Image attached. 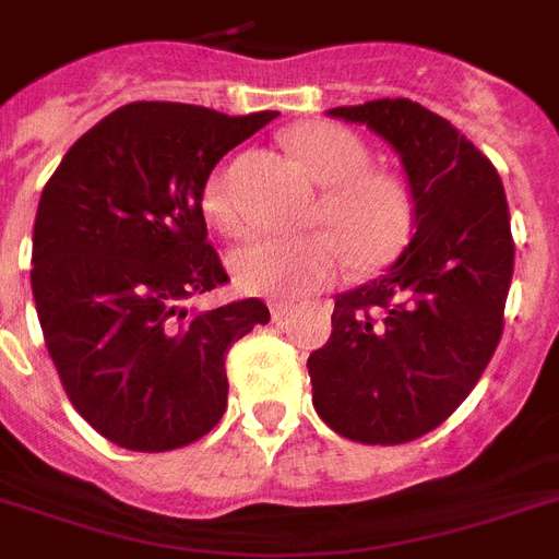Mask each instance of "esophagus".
<instances>
[{"label": "esophagus", "instance_id": "obj_1", "mask_svg": "<svg viewBox=\"0 0 559 559\" xmlns=\"http://www.w3.org/2000/svg\"><path fill=\"white\" fill-rule=\"evenodd\" d=\"M289 305L287 301H278V298H272L270 301V316H272V322H281L284 316H287Z\"/></svg>", "mask_w": 559, "mask_h": 559}]
</instances>
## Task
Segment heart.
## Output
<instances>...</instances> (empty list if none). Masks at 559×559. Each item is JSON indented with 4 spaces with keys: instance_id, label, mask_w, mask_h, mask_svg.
<instances>
[{
    "instance_id": "heart-1",
    "label": "heart",
    "mask_w": 559,
    "mask_h": 559,
    "mask_svg": "<svg viewBox=\"0 0 559 559\" xmlns=\"http://www.w3.org/2000/svg\"><path fill=\"white\" fill-rule=\"evenodd\" d=\"M287 147L324 186L305 237H254L231 254V275L246 293L298 298L340 278L345 258L354 270H377L406 246L412 193L389 170L368 168L371 153L357 133L331 121H305L287 133ZM202 214L223 235L240 231L231 186L223 170L202 188Z\"/></svg>"
}]
</instances>
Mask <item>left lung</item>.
I'll list each match as a JSON object with an SVG mask.
<instances>
[{
    "label": "left lung",
    "instance_id": "8db88e82",
    "mask_svg": "<svg viewBox=\"0 0 559 559\" xmlns=\"http://www.w3.org/2000/svg\"><path fill=\"white\" fill-rule=\"evenodd\" d=\"M400 156L412 240L380 278L336 296L310 354L313 406L342 438L403 443L464 403L502 336L513 240L502 179L447 118L408 98L328 109Z\"/></svg>",
    "mask_w": 559,
    "mask_h": 559
}]
</instances>
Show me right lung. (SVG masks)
Here are the masks:
<instances>
[{"label":"right lung","instance_id":"add662e5","mask_svg":"<svg viewBox=\"0 0 559 559\" xmlns=\"http://www.w3.org/2000/svg\"><path fill=\"white\" fill-rule=\"evenodd\" d=\"M278 112L139 100L69 147L39 197L31 289L66 394L107 441L186 447L226 412V354L261 298L217 310L188 301L226 284L202 188L231 147Z\"/></svg>","mask_w":559,"mask_h":559}]
</instances>
